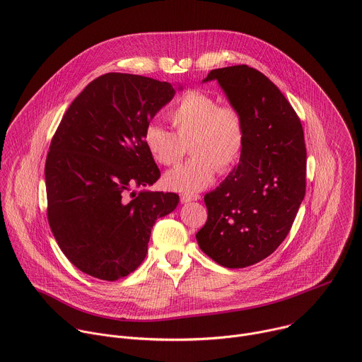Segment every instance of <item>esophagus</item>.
<instances>
[{
    "mask_svg": "<svg viewBox=\"0 0 362 362\" xmlns=\"http://www.w3.org/2000/svg\"><path fill=\"white\" fill-rule=\"evenodd\" d=\"M200 196L197 193H182L180 194V202L182 203H187V202H193V200H199Z\"/></svg>",
    "mask_w": 362,
    "mask_h": 362,
    "instance_id": "34e87169",
    "label": "esophagus"
}]
</instances>
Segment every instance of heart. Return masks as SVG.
Masks as SVG:
<instances>
[{"instance_id": "obj_1", "label": "heart", "mask_w": 362, "mask_h": 362, "mask_svg": "<svg viewBox=\"0 0 362 362\" xmlns=\"http://www.w3.org/2000/svg\"><path fill=\"white\" fill-rule=\"evenodd\" d=\"M175 133L148 124L143 141L153 160L170 168L186 154L193 158L165 176L169 189L192 193L209 186L216 173L230 172L240 160L246 144V123L242 112L230 103L203 90H187L168 112Z\"/></svg>"}]
</instances>
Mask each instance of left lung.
I'll return each mask as SVG.
<instances>
[{
	"instance_id": "obj_1",
	"label": "left lung",
	"mask_w": 362,
	"mask_h": 362,
	"mask_svg": "<svg viewBox=\"0 0 362 362\" xmlns=\"http://www.w3.org/2000/svg\"><path fill=\"white\" fill-rule=\"evenodd\" d=\"M246 123L239 165L204 194L208 221L199 247L225 268L268 257L289 233L306 190V147L300 120L281 90L246 64L212 70Z\"/></svg>"
}]
</instances>
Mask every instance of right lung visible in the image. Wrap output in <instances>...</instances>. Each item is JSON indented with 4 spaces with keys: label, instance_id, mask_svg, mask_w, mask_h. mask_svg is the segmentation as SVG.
I'll list each match as a JSON object with an SVG mask.
<instances>
[{
    "label": "right lung",
    "instance_id": "obj_1",
    "mask_svg": "<svg viewBox=\"0 0 362 362\" xmlns=\"http://www.w3.org/2000/svg\"><path fill=\"white\" fill-rule=\"evenodd\" d=\"M175 93L150 77L103 74L74 98L51 139L48 223L67 259L93 278L117 281L136 271L154 221L179 203L170 192H132L160 177L143 134Z\"/></svg>",
    "mask_w": 362,
    "mask_h": 362
}]
</instances>
